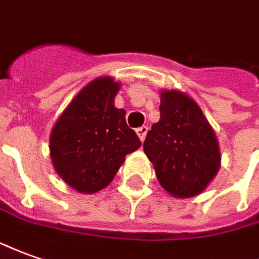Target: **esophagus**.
Here are the masks:
<instances>
[{
	"label": "esophagus",
	"instance_id": "obj_1",
	"mask_svg": "<svg viewBox=\"0 0 259 259\" xmlns=\"http://www.w3.org/2000/svg\"><path fill=\"white\" fill-rule=\"evenodd\" d=\"M148 127L147 126H142V127H139V129L136 130V133L139 136V139H140V142H144V139H146V135H147Z\"/></svg>",
	"mask_w": 259,
	"mask_h": 259
}]
</instances>
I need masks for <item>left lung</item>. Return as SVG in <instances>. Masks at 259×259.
<instances>
[{"label":"left lung","mask_w":259,"mask_h":259,"mask_svg":"<svg viewBox=\"0 0 259 259\" xmlns=\"http://www.w3.org/2000/svg\"><path fill=\"white\" fill-rule=\"evenodd\" d=\"M160 98V120L148 130L143 148L160 185L174 198H192L220 169L218 137L189 95L162 90Z\"/></svg>","instance_id":"obj_1"}]
</instances>
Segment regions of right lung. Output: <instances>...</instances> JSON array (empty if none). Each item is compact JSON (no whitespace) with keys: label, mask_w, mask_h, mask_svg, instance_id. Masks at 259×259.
<instances>
[{"label":"right lung","mask_w":259,"mask_h":259,"mask_svg":"<svg viewBox=\"0 0 259 259\" xmlns=\"http://www.w3.org/2000/svg\"><path fill=\"white\" fill-rule=\"evenodd\" d=\"M120 82L98 77L63 111L50 133V158L57 175L81 193L109 185L124 157L142 142L126 124V111L115 106Z\"/></svg>","instance_id":"1"}]
</instances>
